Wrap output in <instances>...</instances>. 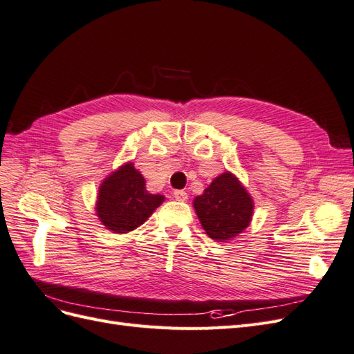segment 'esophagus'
Masks as SVG:
<instances>
[{
    "mask_svg": "<svg viewBox=\"0 0 354 354\" xmlns=\"http://www.w3.org/2000/svg\"><path fill=\"white\" fill-rule=\"evenodd\" d=\"M174 198H176L177 201H180V202H186L187 198H189V195L186 194L185 190H174Z\"/></svg>",
    "mask_w": 354,
    "mask_h": 354,
    "instance_id": "obj_1",
    "label": "esophagus"
}]
</instances>
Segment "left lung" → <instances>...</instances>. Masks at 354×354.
Instances as JSON below:
<instances>
[{"label": "left lung", "mask_w": 354, "mask_h": 354, "mask_svg": "<svg viewBox=\"0 0 354 354\" xmlns=\"http://www.w3.org/2000/svg\"><path fill=\"white\" fill-rule=\"evenodd\" d=\"M201 226L217 242H229L250 226L254 201L239 178L230 171L220 174L194 199Z\"/></svg>", "instance_id": "1"}]
</instances>
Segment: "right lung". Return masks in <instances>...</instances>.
Segmentation results:
<instances>
[{"label": "right lung", "mask_w": 354, "mask_h": 354, "mask_svg": "<svg viewBox=\"0 0 354 354\" xmlns=\"http://www.w3.org/2000/svg\"><path fill=\"white\" fill-rule=\"evenodd\" d=\"M165 201L146 190V180L133 162H125L106 177L99 187L95 216L113 233H128L152 216Z\"/></svg>", "instance_id": "1"}]
</instances>
